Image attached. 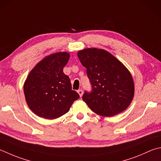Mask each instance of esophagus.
I'll use <instances>...</instances> for the list:
<instances>
[{
    "mask_svg": "<svg viewBox=\"0 0 161 161\" xmlns=\"http://www.w3.org/2000/svg\"><path fill=\"white\" fill-rule=\"evenodd\" d=\"M77 93H79V95H80V97L82 96V95H83V91H82V90H81V89H79V90L77 91Z\"/></svg>",
    "mask_w": 161,
    "mask_h": 161,
    "instance_id": "34e87169",
    "label": "esophagus"
}]
</instances>
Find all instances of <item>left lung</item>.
Segmentation results:
<instances>
[{"instance_id":"1","label":"left lung","mask_w":161,"mask_h":161,"mask_svg":"<svg viewBox=\"0 0 161 161\" xmlns=\"http://www.w3.org/2000/svg\"><path fill=\"white\" fill-rule=\"evenodd\" d=\"M81 64L86 68L91 91L82 99L97 114L112 116L124 111L134 96V82L130 72L114 56L96 48L78 52Z\"/></svg>"}]
</instances>
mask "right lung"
Instances as JSON below:
<instances>
[{
	"label": "right lung",
	"instance_id": "1",
	"mask_svg": "<svg viewBox=\"0 0 161 161\" xmlns=\"http://www.w3.org/2000/svg\"><path fill=\"white\" fill-rule=\"evenodd\" d=\"M69 58L67 52L49 55L28 75L24 85L25 97L29 108L40 117H60L80 97L76 91L72 90L70 78L63 70Z\"/></svg>",
	"mask_w": 161,
	"mask_h": 161
}]
</instances>
